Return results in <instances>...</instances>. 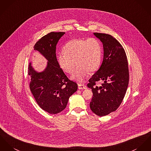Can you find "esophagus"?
Masks as SVG:
<instances>
[{
  "label": "esophagus",
  "instance_id": "1",
  "mask_svg": "<svg viewBox=\"0 0 151 151\" xmlns=\"http://www.w3.org/2000/svg\"><path fill=\"white\" fill-rule=\"evenodd\" d=\"M78 88L79 90H84L87 88V86L84 84H78Z\"/></svg>",
  "mask_w": 151,
  "mask_h": 151
}]
</instances>
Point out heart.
<instances>
[{"mask_svg":"<svg viewBox=\"0 0 151 151\" xmlns=\"http://www.w3.org/2000/svg\"><path fill=\"white\" fill-rule=\"evenodd\" d=\"M64 53L57 56L58 65L64 72L71 73L78 67L70 78L81 83L86 79L89 72H93L100 66L102 58V47L95 38L73 39L64 47Z\"/></svg>","mask_w":151,"mask_h":151,"instance_id":"1","label":"heart"}]
</instances>
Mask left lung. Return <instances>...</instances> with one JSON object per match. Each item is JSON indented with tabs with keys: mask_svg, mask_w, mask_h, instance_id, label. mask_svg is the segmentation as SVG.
<instances>
[{
	"mask_svg": "<svg viewBox=\"0 0 151 151\" xmlns=\"http://www.w3.org/2000/svg\"><path fill=\"white\" fill-rule=\"evenodd\" d=\"M93 35L103 44L104 59L87 84L93 93L90 107L97 116H105L116 111L125 96L129 78L128 60L124 49L113 36L98 33ZM98 81L103 83L95 86Z\"/></svg>",
	"mask_w": 151,
	"mask_h": 151,
	"instance_id": "left-lung-1",
	"label": "left lung"
}]
</instances>
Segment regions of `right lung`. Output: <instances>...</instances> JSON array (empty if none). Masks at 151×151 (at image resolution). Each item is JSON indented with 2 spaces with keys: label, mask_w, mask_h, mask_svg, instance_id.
<instances>
[{
  "label": "right lung",
  "mask_w": 151,
  "mask_h": 151,
  "mask_svg": "<svg viewBox=\"0 0 151 151\" xmlns=\"http://www.w3.org/2000/svg\"><path fill=\"white\" fill-rule=\"evenodd\" d=\"M64 34L65 32H51L35 44V50H37L47 61L44 70L37 71L32 62L29 64L30 91L39 106L52 114H58L65 109L70 96L78 90V84L68 79L57 60L56 45Z\"/></svg>",
  "instance_id": "add662e5"
}]
</instances>
